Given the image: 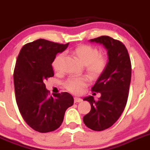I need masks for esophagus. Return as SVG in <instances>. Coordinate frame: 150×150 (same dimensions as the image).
Segmentation results:
<instances>
[{"label": "esophagus", "mask_w": 150, "mask_h": 150, "mask_svg": "<svg viewBox=\"0 0 150 150\" xmlns=\"http://www.w3.org/2000/svg\"><path fill=\"white\" fill-rule=\"evenodd\" d=\"M82 100H82L81 98H78V97L74 98V101H75V103H80V102H81Z\"/></svg>", "instance_id": "obj_1"}]
</instances>
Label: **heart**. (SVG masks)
<instances>
[{"instance_id": "heart-1", "label": "heart", "mask_w": 150, "mask_h": 150, "mask_svg": "<svg viewBox=\"0 0 150 150\" xmlns=\"http://www.w3.org/2000/svg\"><path fill=\"white\" fill-rule=\"evenodd\" d=\"M74 54L83 64L86 72L92 78L100 76L107 67V61L104 56L100 54L98 48L89 45H81L74 50ZM64 54L60 53L55 56L52 61V67L55 72L61 70V62ZM89 80L86 77H70L64 82V86L69 92L78 94L87 86Z\"/></svg>"}]
</instances>
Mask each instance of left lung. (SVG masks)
<instances>
[{
	"label": "left lung",
	"instance_id": "left-lung-1",
	"mask_svg": "<svg viewBox=\"0 0 150 150\" xmlns=\"http://www.w3.org/2000/svg\"><path fill=\"white\" fill-rule=\"evenodd\" d=\"M107 49L108 62L99 76L92 92L100 93L98 100L93 96L83 98L91 105V110L83 118L88 128L102 131L113 125L122 114L129 96L132 67L128 51L122 42L109 36L91 39ZM96 94V93H93Z\"/></svg>",
	"mask_w": 150,
	"mask_h": 150
}]
</instances>
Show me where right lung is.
<instances>
[{
  "mask_svg": "<svg viewBox=\"0 0 150 150\" xmlns=\"http://www.w3.org/2000/svg\"><path fill=\"white\" fill-rule=\"evenodd\" d=\"M68 45L38 39L25 44L17 58L13 74L17 104L23 120L37 132L57 129L66 110L74 103L73 97L68 92L49 97L50 92L44 83L54 76L52 64L56 54Z\"/></svg>",
  "mask_w": 150,
  "mask_h": 150,
  "instance_id": "right-lung-1",
  "label": "right lung"
}]
</instances>
